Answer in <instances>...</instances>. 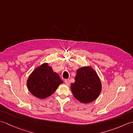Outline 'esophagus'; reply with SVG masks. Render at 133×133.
Here are the masks:
<instances>
[{
	"label": "esophagus",
	"mask_w": 133,
	"mask_h": 133,
	"mask_svg": "<svg viewBox=\"0 0 133 133\" xmlns=\"http://www.w3.org/2000/svg\"><path fill=\"white\" fill-rule=\"evenodd\" d=\"M64 83H66V84H67V86H69L70 82V80L69 79H66L64 81Z\"/></svg>",
	"instance_id": "obj_1"
}]
</instances>
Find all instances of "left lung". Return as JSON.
<instances>
[{"label": "left lung", "mask_w": 133, "mask_h": 133, "mask_svg": "<svg viewBox=\"0 0 133 133\" xmlns=\"http://www.w3.org/2000/svg\"><path fill=\"white\" fill-rule=\"evenodd\" d=\"M71 90L74 97L81 103H89L99 97L102 83L97 72L90 66L78 69L75 82L71 83Z\"/></svg>", "instance_id": "left-lung-1"}]
</instances>
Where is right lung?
<instances>
[{
  "label": "right lung",
  "instance_id": "1",
  "mask_svg": "<svg viewBox=\"0 0 133 133\" xmlns=\"http://www.w3.org/2000/svg\"><path fill=\"white\" fill-rule=\"evenodd\" d=\"M63 83L58 74L47 63L41 64L31 73L27 80L28 90L34 97L45 99L51 95Z\"/></svg>",
  "mask_w": 133,
  "mask_h": 133
}]
</instances>
